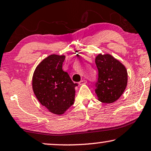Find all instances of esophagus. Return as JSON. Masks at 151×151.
Returning a JSON list of instances; mask_svg holds the SVG:
<instances>
[{
    "label": "esophagus",
    "mask_w": 151,
    "mask_h": 151,
    "mask_svg": "<svg viewBox=\"0 0 151 151\" xmlns=\"http://www.w3.org/2000/svg\"><path fill=\"white\" fill-rule=\"evenodd\" d=\"M86 83H87V81L86 80H82V81H81L79 83H78V84H79L80 86H81V85L86 84Z\"/></svg>",
    "instance_id": "34e87169"
}]
</instances>
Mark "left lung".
<instances>
[{"mask_svg":"<svg viewBox=\"0 0 151 151\" xmlns=\"http://www.w3.org/2000/svg\"><path fill=\"white\" fill-rule=\"evenodd\" d=\"M99 70L96 85L97 99L103 103H113L119 99L127 88L128 73L120 61L109 53L99 54L95 58Z\"/></svg>","mask_w":151,"mask_h":151,"instance_id":"obj_1","label":"left lung"}]
</instances>
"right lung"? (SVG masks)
<instances>
[{"instance_id": "add662e5", "label": "right lung", "mask_w": 151, "mask_h": 151, "mask_svg": "<svg viewBox=\"0 0 151 151\" xmlns=\"http://www.w3.org/2000/svg\"><path fill=\"white\" fill-rule=\"evenodd\" d=\"M65 56L52 54L37 65L32 88L40 104L55 115H62L74 104L76 86L62 70Z\"/></svg>"}]
</instances>
